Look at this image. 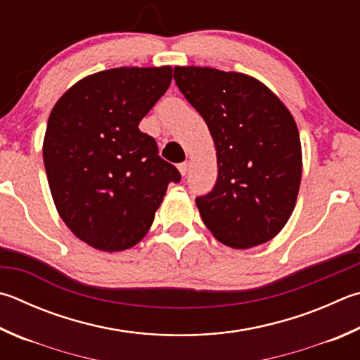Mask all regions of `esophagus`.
<instances>
[{"instance_id":"obj_1","label":"esophagus","mask_w":360,"mask_h":360,"mask_svg":"<svg viewBox=\"0 0 360 360\" xmlns=\"http://www.w3.org/2000/svg\"><path fill=\"white\" fill-rule=\"evenodd\" d=\"M188 168H191V163H188V162H182V163H179V167H178L179 173L182 176H186L188 173Z\"/></svg>"}]
</instances>
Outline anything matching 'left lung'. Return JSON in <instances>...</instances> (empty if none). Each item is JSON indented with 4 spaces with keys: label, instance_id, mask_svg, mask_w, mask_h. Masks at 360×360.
I'll return each instance as SVG.
<instances>
[{
    "label": "left lung",
    "instance_id": "left-lung-1",
    "mask_svg": "<svg viewBox=\"0 0 360 360\" xmlns=\"http://www.w3.org/2000/svg\"><path fill=\"white\" fill-rule=\"evenodd\" d=\"M176 84L206 121L217 154V182L195 200L221 244L250 248L282 231L296 206L302 148L290 110L240 72L174 68Z\"/></svg>",
    "mask_w": 360,
    "mask_h": 360
}]
</instances>
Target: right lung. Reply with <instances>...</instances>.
<instances>
[{"label": "right lung", "instance_id": "obj_1", "mask_svg": "<svg viewBox=\"0 0 360 360\" xmlns=\"http://www.w3.org/2000/svg\"><path fill=\"white\" fill-rule=\"evenodd\" d=\"M172 74L169 66L97 72L70 86L49 116L42 154L56 211L97 250L139 244L168 184L181 179L139 129Z\"/></svg>", "mask_w": 360, "mask_h": 360}]
</instances>
